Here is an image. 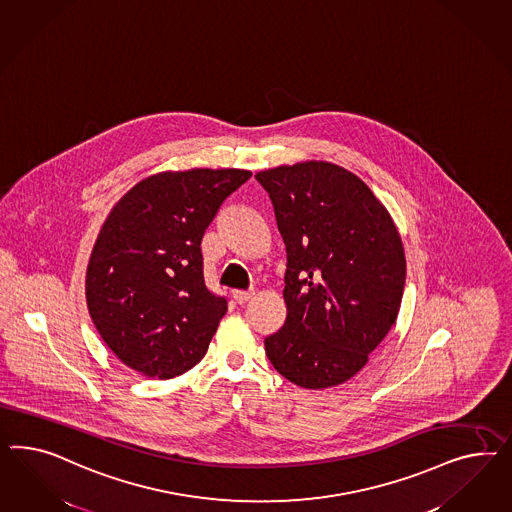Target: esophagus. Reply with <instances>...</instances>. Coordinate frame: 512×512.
<instances>
[{
    "mask_svg": "<svg viewBox=\"0 0 512 512\" xmlns=\"http://www.w3.org/2000/svg\"><path fill=\"white\" fill-rule=\"evenodd\" d=\"M255 295V291H233V298L238 304H246Z\"/></svg>",
    "mask_w": 512,
    "mask_h": 512,
    "instance_id": "1",
    "label": "esophagus"
}]
</instances>
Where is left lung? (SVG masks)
<instances>
[{
	"label": "left lung",
	"mask_w": 512,
	"mask_h": 512,
	"mask_svg": "<svg viewBox=\"0 0 512 512\" xmlns=\"http://www.w3.org/2000/svg\"><path fill=\"white\" fill-rule=\"evenodd\" d=\"M255 178L287 249V319L266 336V357L298 387L341 385L396 323L402 238L372 189L334 163L281 165Z\"/></svg>",
	"instance_id": "1"
}]
</instances>
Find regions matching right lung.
<instances>
[{
  "instance_id": "1",
  "label": "right lung",
  "mask_w": 512,
  "mask_h": 512,
  "mask_svg": "<svg viewBox=\"0 0 512 512\" xmlns=\"http://www.w3.org/2000/svg\"><path fill=\"white\" fill-rule=\"evenodd\" d=\"M249 176L159 172L112 208L88 263L86 302L97 332L131 370L171 379L206 355L227 300L204 285L202 236Z\"/></svg>"
}]
</instances>
